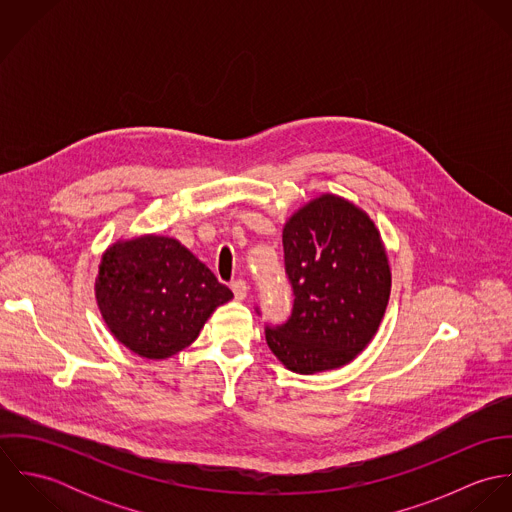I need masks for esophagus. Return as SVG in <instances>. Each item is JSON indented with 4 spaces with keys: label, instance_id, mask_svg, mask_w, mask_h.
Here are the masks:
<instances>
[{
    "label": "esophagus",
    "instance_id": "1",
    "mask_svg": "<svg viewBox=\"0 0 512 512\" xmlns=\"http://www.w3.org/2000/svg\"><path fill=\"white\" fill-rule=\"evenodd\" d=\"M230 288H232V292H234V297H236V299H244V297H246V293H248V284H246L244 280H236V282H232V284H230Z\"/></svg>",
    "mask_w": 512,
    "mask_h": 512
}]
</instances>
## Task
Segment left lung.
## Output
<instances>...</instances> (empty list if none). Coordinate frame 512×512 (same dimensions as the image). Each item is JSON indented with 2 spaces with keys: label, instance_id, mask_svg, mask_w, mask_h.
Segmentation results:
<instances>
[{
  "label": "left lung",
  "instance_id": "8db88e82",
  "mask_svg": "<svg viewBox=\"0 0 512 512\" xmlns=\"http://www.w3.org/2000/svg\"><path fill=\"white\" fill-rule=\"evenodd\" d=\"M284 264L292 311L286 323L266 327L272 353L299 374L351 363L374 337L390 297L374 222L353 203L321 195L286 222Z\"/></svg>",
  "mask_w": 512,
  "mask_h": 512
}]
</instances>
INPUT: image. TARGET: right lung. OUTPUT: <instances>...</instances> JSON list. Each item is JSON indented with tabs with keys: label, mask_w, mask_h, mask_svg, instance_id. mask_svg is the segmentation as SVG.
Wrapping results in <instances>:
<instances>
[{
	"label": "right lung",
	"mask_w": 512,
	"mask_h": 512,
	"mask_svg": "<svg viewBox=\"0 0 512 512\" xmlns=\"http://www.w3.org/2000/svg\"><path fill=\"white\" fill-rule=\"evenodd\" d=\"M94 290L112 335L146 359L189 347L211 313L232 299L181 242L155 234L110 246Z\"/></svg>",
	"instance_id": "add662e5"
}]
</instances>
